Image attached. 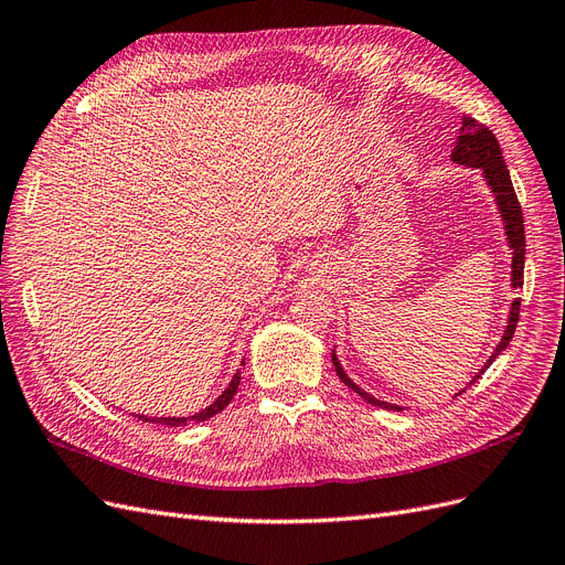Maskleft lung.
Instances as JSON below:
<instances>
[{"label": "left lung", "mask_w": 565, "mask_h": 565, "mask_svg": "<svg viewBox=\"0 0 565 565\" xmlns=\"http://www.w3.org/2000/svg\"><path fill=\"white\" fill-rule=\"evenodd\" d=\"M452 162L457 164H465V167H478L483 169V177L490 185V191L494 195V200H498V207H500V214H502V221H504V231H507V241H509V247H511V285L514 287H521L523 285V266H525V231H523V212H521V204H519V198L514 193V185H511V177H509V169H507V162L502 158V148L498 143V139H494V134L481 125L476 122L473 117H465V122H461V129L457 134V141H455V148H452ZM519 313H521V299H516L514 303H511V311H509V322H507V330H504V337L498 344V349H494V353L488 358V363L483 365V370L476 374V377L469 382V386L481 377V374L492 365L494 358H498L507 347L511 337H514L516 332V322H519ZM332 365L337 370V377L344 382L351 391H355L358 396H361L363 401H367L370 405L374 407H386V409H401L398 405H391V403H384V401H377L372 398L370 393H365L361 386L353 384L349 377L344 367L339 365L337 355L332 353ZM467 391V388H461ZM459 396V393H457Z\"/></svg>", "instance_id": "8db88e82"}]
</instances>
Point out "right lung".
<instances>
[{
	"mask_svg": "<svg viewBox=\"0 0 565 565\" xmlns=\"http://www.w3.org/2000/svg\"><path fill=\"white\" fill-rule=\"evenodd\" d=\"M237 384H241V372L233 374V380H231L228 388H226L224 393H221V396H218L210 407H204L202 413H198V415H193V417H143V415H139V419L164 424V426H185L188 422H204V419H210V417L218 415L221 409H224V407L233 401V396L237 393Z\"/></svg>",
	"mask_w": 565,
	"mask_h": 565,
	"instance_id": "1",
	"label": "right lung"
}]
</instances>
